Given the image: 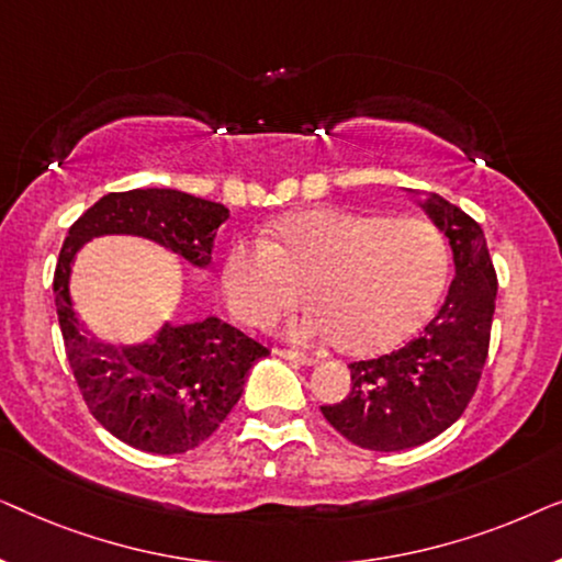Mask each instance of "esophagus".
Segmentation results:
<instances>
[{
  "label": "esophagus",
  "mask_w": 562,
  "mask_h": 562,
  "mask_svg": "<svg viewBox=\"0 0 562 562\" xmlns=\"http://www.w3.org/2000/svg\"><path fill=\"white\" fill-rule=\"evenodd\" d=\"M273 352H276V356H281V358H286V360H294V363H302V366H314V363H317V358H314V356H306V352H299V350L276 348Z\"/></svg>",
  "instance_id": "1"
}]
</instances>
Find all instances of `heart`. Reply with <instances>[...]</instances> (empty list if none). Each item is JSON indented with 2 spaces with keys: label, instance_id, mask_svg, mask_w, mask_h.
<instances>
[{
  "label": "heart",
  "instance_id": "obj_1",
  "mask_svg": "<svg viewBox=\"0 0 562 562\" xmlns=\"http://www.w3.org/2000/svg\"><path fill=\"white\" fill-rule=\"evenodd\" d=\"M271 237H248L229 250L222 276L229 310L260 325L310 286L317 304L294 319V335L340 340L356 356L383 352L417 333L450 271L448 240L419 217L319 206L279 220Z\"/></svg>",
  "mask_w": 562,
  "mask_h": 562
}]
</instances>
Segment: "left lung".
I'll return each instance as SVG.
<instances>
[{
    "mask_svg": "<svg viewBox=\"0 0 562 562\" xmlns=\"http://www.w3.org/2000/svg\"><path fill=\"white\" fill-rule=\"evenodd\" d=\"M425 212L450 240L456 279L427 327L389 356L350 363V394L322 414L345 440L394 452L425 445L465 412L488 356L496 271L479 222L432 194Z\"/></svg>",
    "mask_w": 562,
    "mask_h": 562,
    "instance_id": "1",
    "label": "left lung"
}]
</instances>
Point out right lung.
<instances>
[{"mask_svg":"<svg viewBox=\"0 0 562 562\" xmlns=\"http://www.w3.org/2000/svg\"><path fill=\"white\" fill-rule=\"evenodd\" d=\"M227 217L225 204L176 189L114 191L74 222L60 248L53 294L68 366L99 425L137 450L176 456L202 445L233 412L248 371L268 348L217 317L166 322L140 345L99 342L74 312V258L91 237L137 235L206 268Z\"/></svg>","mask_w":562,"mask_h":562,"instance_id":"obj_1","label":"right lung"}]
</instances>
